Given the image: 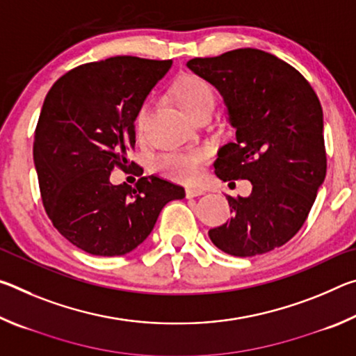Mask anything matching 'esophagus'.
<instances>
[{"label":"esophagus","mask_w":356,"mask_h":356,"mask_svg":"<svg viewBox=\"0 0 356 356\" xmlns=\"http://www.w3.org/2000/svg\"><path fill=\"white\" fill-rule=\"evenodd\" d=\"M204 190H201V188H195V186H188V188H186V197H197V196H201V195H204Z\"/></svg>","instance_id":"1"}]
</instances>
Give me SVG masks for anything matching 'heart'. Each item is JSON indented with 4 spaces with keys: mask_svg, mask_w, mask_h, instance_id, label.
<instances>
[{
    "mask_svg": "<svg viewBox=\"0 0 356 356\" xmlns=\"http://www.w3.org/2000/svg\"><path fill=\"white\" fill-rule=\"evenodd\" d=\"M172 94L179 106L182 108L186 116H191L196 110L207 104H215V91L210 83L197 75H184L174 83ZM150 105L147 102L140 105L135 114V130L138 135H143L150 119ZM206 154L202 150L193 152H176L166 154L156 160L159 170L168 177L180 180V182H195L200 177L202 161Z\"/></svg>",
    "mask_w": 356,
    "mask_h": 356,
    "instance_id": "1",
    "label": "heart"
}]
</instances>
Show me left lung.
I'll list each match as a JSON object with an SVG mask.
<instances>
[{
  "label": "left lung",
  "instance_id": "8db88e82",
  "mask_svg": "<svg viewBox=\"0 0 356 356\" xmlns=\"http://www.w3.org/2000/svg\"><path fill=\"white\" fill-rule=\"evenodd\" d=\"M186 67L216 88L236 130L216 152V177L252 185L250 196H227L232 216L210 229V240L237 257L282 246L308 218L327 174L314 89L292 65L256 48L195 58Z\"/></svg>",
  "mask_w": 356,
  "mask_h": 356
}]
</instances>
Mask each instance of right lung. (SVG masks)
Instances as JSON below:
<instances>
[{
	"label": "right lung",
	"mask_w": 356,
	"mask_h": 356,
	"mask_svg": "<svg viewBox=\"0 0 356 356\" xmlns=\"http://www.w3.org/2000/svg\"><path fill=\"white\" fill-rule=\"evenodd\" d=\"M171 65L135 56L83 64L44 100L33 144L42 201L61 236L89 254H127L168 202L185 197L182 186L156 176L136 186L110 182L135 146L136 110Z\"/></svg>",
	"instance_id": "1"
}]
</instances>
